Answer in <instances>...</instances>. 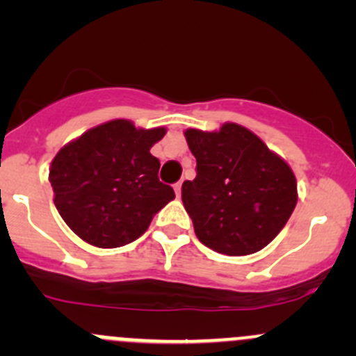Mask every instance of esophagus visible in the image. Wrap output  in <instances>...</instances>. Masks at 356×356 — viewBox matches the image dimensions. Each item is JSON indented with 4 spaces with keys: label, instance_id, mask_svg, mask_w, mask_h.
Wrapping results in <instances>:
<instances>
[{
    "label": "esophagus",
    "instance_id": "obj_1",
    "mask_svg": "<svg viewBox=\"0 0 356 356\" xmlns=\"http://www.w3.org/2000/svg\"><path fill=\"white\" fill-rule=\"evenodd\" d=\"M174 191H175V195H177V198H179V196H181V191H182V182H177V184L174 186Z\"/></svg>",
    "mask_w": 356,
    "mask_h": 356
}]
</instances>
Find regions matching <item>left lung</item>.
<instances>
[{"label": "left lung", "mask_w": 356, "mask_h": 356, "mask_svg": "<svg viewBox=\"0 0 356 356\" xmlns=\"http://www.w3.org/2000/svg\"><path fill=\"white\" fill-rule=\"evenodd\" d=\"M196 177L182 184V203L204 246L229 257L265 248L286 225L298 201L296 177L281 156L246 127L184 132Z\"/></svg>", "instance_id": "obj_1"}]
</instances>
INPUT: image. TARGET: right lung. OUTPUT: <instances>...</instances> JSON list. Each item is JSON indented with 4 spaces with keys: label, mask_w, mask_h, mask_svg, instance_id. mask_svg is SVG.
Returning <instances> with one entry per match:
<instances>
[{
    "label": "right lung",
    "mask_w": 356,
    "mask_h": 356,
    "mask_svg": "<svg viewBox=\"0 0 356 356\" xmlns=\"http://www.w3.org/2000/svg\"><path fill=\"white\" fill-rule=\"evenodd\" d=\"M165 132L117 118L56 153L49 168L53 201L82 241L98 248L129 245L175 198L174 189L158 179L160 161L149 153Z\"/></svg>",
    "instance_id": "1"
}]
</instances>
